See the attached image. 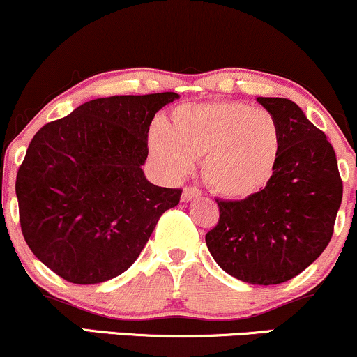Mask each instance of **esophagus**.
I'll return each instance as SVG.
<instances>
[{"mask_svg":"<svg viewBox=\"0 0 357 357\" xmlns=\"http://www.w3.org/2000/svg\"><path fill=\"white\" fill-rule=\"evenodd\" d=\"M200 195H202L200 188H197V187H185V188H183V192H182V202H190V200L199 199Z\"/></svg>","mask_w":357,"mask_h":357,"instance_id":"obj_1","label":"esophagus"}]
</instances>
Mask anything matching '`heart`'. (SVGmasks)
Listing matches in <instances>:
<instances>
[{
    "mask_svg": "<svg viewBox=\"0 0 357 357\" xmlns=\"http://www.w3.org/2000/svg\"><path fill=\"white\" fill-rule=\"evenodd\" d=\"M149 149L169 177H182L204 157L202 175L217 194L247 199L261 192L278 169L280 130L271 112L241 102L182 105L169 128L153 125Z\"/></svg>",
    "mask_w": 357,
    "mask_h": 357,
    "instance_id": "heart-1",
    "label": "heart"
}]
</instances>
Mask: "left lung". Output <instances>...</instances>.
<instances>
[{
  "label": "left lung",
  "mask_w": 357,
  "mask_h": 357,
  "mask_svg": "<svg viewBox=\"0 0 357 357\" xmlns=\"http://www.w3.org/2000/svg\"><path fill=\"white\" fill-rule=\"evenodd\" d=\"M278 120L280 157L271 182L244 200H219V224L205 236L213 261L242 282L282 284L328 247L342 180L328 137L287 98L259 96Z\"/></svg>",
  "instance_id": "left-lung-1"
}]
</instances>
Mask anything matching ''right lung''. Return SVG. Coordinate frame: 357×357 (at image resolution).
<instances>
[{
    "mask_svg": "<svg viewBox=\"0 0 357 357\" xmlns=\"http://www.w3.org/2000/svg\"><path fill=\"white\" fill-rule=\"evenodd\" d=\"M174 91L96 98L46 123L16 175L20 224L31 252L73 284H98L137 261L180 188L157 187L142 165L155 113Z\"/></svg>",
    "mask_w": 357,
    "mask_h": 357,
    "instance_id": "obj_1",
    "label": "right lung"
}]
</instances>
